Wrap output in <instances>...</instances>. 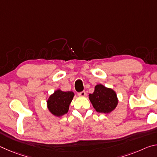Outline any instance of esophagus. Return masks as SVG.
<instances>
[{
	"instance_id": "34e87169",
	"label": "esophagus",
	"mask_w": 157,
	"mask_h": 157,
	"mask_svg": "<svg viewBox=\"0 0 157 157\" xmlns=\"http://www.w3.org/2000/svg\"><path fill=\"white\" fill-rule=\"evenodd\" d=\"M78 95H79V96H80V97H84L85 95H86V92H85L84 91H82L80 93H79Z\"/></svg>"
}]
</instances>
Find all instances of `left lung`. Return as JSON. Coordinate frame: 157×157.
I'll return each instance as SVG.
<instances>
[{
	"mask_svg": "<svg viewBox=\"0 0 157 157\" xmlns=\"http://www.w3.org/2000/svg\"><path fill=\"white\" fill-rule=\"evenodd\" d=\"M89 98L97 112L105 114L113 111L118 103L116 91L102 84L95 85L94 93L89 94Z\"/></svg>",
	"mask_w": 157,
	"mask_h": 157,
	"instance_id": "8db88e82",
	"label": "left lung"
}]
</instances>
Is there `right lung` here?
I'll return each mask as SVG.
<instances>
[{"instance_id": "right-lung-1", "label": "right lung", "mask_w": 157, "mask_h": 157, "mask_svg": "<svg viewBox=\"0 0 157 157\" xmlns=\"http://www.w3.org/2000/svg\"><path fill=\"white\" fill-rule=\"evenodd\" d=\"M75 94L73 91L55 90L47 100V107L53 116L61 117L67 113Z\"/></svg>"}]
</instances>
